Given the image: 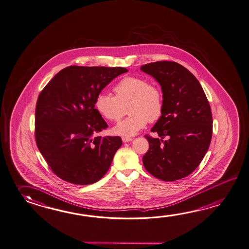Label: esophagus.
<instances>
[{
  "label": "esophagus",
  "mask_w": 249,
  "mask_h": 249,
  "mask_svg": "<svg viewBox=\"0 0 249 249\" xmlns=\"http://www.w3.org/2000/svg\"><path fill=\"white\" fill-rule=\"evenodd\" d=\"M132 137H122V141L124 142H129L132 141Z\"/></svg>",
  "instance_id": "34e87169"
}]
</instances>
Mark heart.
Instances as JSON below:
<instances>
[{
    "instance_id": "b5f03b06",
    "label": "heart",
    "mask_w": 249,
    "mask_h": 249,
    "mask_svg": "<svg viewBox=\"0 0 249 249\" xmlns=\"http://www.w3.org/2000/svg\"><path fill=\"white\" fill-rule=\"evenodd\" d=\"M114 97L100 93L95 100L97 112L110 122H119L128 110L129 116L113 128L122 137L135 136L147 122H157L164 109L163 92L142 77L127 76L113 88Z\"/></svg>"
}]
</instances>
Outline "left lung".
Masks as SVG:
<instances>
[{
    "label": "left lung",
    "mask_w": 249,
    "mask_h": 249,
    "mask_svg": "<svg viewBox=\"0 0 249 249\" xmlns=\"http://www.w3.org/2000/svg\"><path fill=\"white\" fill-rule=\"evenodd\" d=\"M140 69L156 79L164 97L162 115L151 129L160 139L144 136L149 150L143 166L158 179L179 180L198 168L208 152L213 133L208 98L196 77L178 63L154 62Z\"/></svg>",
    "instance_id": "1"
}]
</instances>
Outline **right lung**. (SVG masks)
Listing matches in <instances>:
<instances>
[{"mask_svg":"<svg viewBox=\"0 0 249 249\" xmlns=\"http://www.w3.org/2000/svg\"><path fill=\"white\" fill-rule=\"evenodd\" d=\"M123 67L71 66L41 90L36 107V144L52 172L73 184H91L111 166L120 137H97L108 127L95 108L102 89Z\"/></svg>","mask_w":249,"mask_h":249,"instance_id":"right-lung-1","label":"right lung"}]
</instances>
